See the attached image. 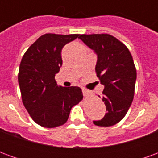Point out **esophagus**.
Instances as JSON below:
<instances>
[{"label": "esophagus", "mask_w": 158, "mask_h": 158, "mask_svg": "<svg viewBox=\"0 0 158 158\" xmlns=\"http://www.w3.org/2000/svg\"><path fill=\"white\" fill-rule=\"evenodd\" d=\"M82 92H83V95H84V96H88L89 95V90H87V89H82Z\"/></svg>", "instance_id": "esophagus-1"}]
</instances>
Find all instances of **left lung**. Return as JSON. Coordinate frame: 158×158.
<instances>
[{
  "instance_id": "left-lung-1",
  "label": "left lung",
  "mask_w": 158,
  "mask_h": 158,
  "mask_svg": "<svg viewBox=\"0 0 158 158\" xmlns=\"http://www.w3.org/2000/svg\"><path fill=\"white\" fill-rule=\"evenodd\" d=\"M79 38L97 56L96 72L104 86L106 113L93 123L101 127L113 126L123 118L133 102L136 69L132 56L122 42L107 34L81 35Z\"/></svg>"
}]
</instances>
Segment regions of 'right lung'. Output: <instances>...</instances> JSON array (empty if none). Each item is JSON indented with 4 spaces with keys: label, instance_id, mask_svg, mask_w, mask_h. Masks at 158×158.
Here are the masks:
<instances>
[{
    "label": "right lung",
    "instance_id": "add662e5",
    "mask_svg": "<svg viewBox=\"0 0 158 158\" xmlns=\"http://www.w3.org/2000/svg\"><path fill=\"white\" fill-rule=\"evenodd\" d=\"M79 37L45 34L23 56L19 72L23 103L33 120L42 127L64 124L71 108L83 99L79 87L57 86L55 80L62 65V47Z\"/></svg>",
    "mask_w": 158,
    "mask_h": 158
}]
</instances>
